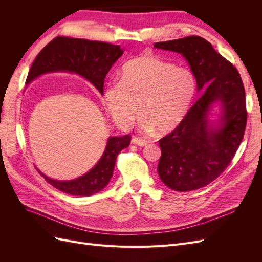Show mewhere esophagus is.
<instances>
[{"label":"esophagus","instance_id":"esophagus-1","mask_svg":"<svg viewBox=\"0 0 262 262\" xmlns=\"http://www.w3.org/2000/svg\"><path fill=\"white\" fill-rule=\"evenodd\" d=\"M132 143L137 144L139 146H145L147 144V141H145L144 139H142V138L134 137V138H132Z\"/></svg>","mask_w":262,"mask_h":262}]
</instances>
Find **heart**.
<instances>
[{
    "instance_id": "obj_1",
    "label": "heart",
    "mask_w": 262,
    "mask_h": 262,
    "mask_svg": "<svg viewBox=\"0 0 262 262\" xmlns=\"http://www.w3.org/2000/svg\"><path fill=\"white\" fill-rule=\"evenodd\" d=\"M194 94L191 71L147 54L125 63L120 81L107 86L105 102L121 128L134 122L140 105L141 129L166 133L184 120Z\"/></svg>"
}]
</instances>
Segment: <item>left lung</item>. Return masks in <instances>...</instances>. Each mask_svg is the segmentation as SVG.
Instances as JSON below:
<instances>
[{
	"mask_svg": "<svg viewBox=\"0 0 262 262\" xmlns=\"http://www.w3.org/2000/svg\"><path fill=\"white\" fill-rule=\"evenodd\" d=\"M154 47L184 55L196 90H204L177 128L160 140L161 180L176 191H191L215 180L242 143L247 123L244 84L237 69L202 37L155 42ZM216 101L222 105V116L220 126L213 129L207 114Z\"/></svg>",
	"mask_w": 262,
	"mask_h": 262,
	"instance_id": "1",
	"label": "left lung"
}]
</instances>
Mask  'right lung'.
I'll use <instances>...</instances> for the list:
<instances>
[{"instance_id": "add662e5", "label": "right lung", "mask_w": 262, "mask_h": 262, "mask_svg": "<svg viewBox=\"0 0 262 262\" xmlns=\"http://www.w3.org/2000/svg\"><path fill=\"white\" fill-rule=\"evenodd\" d=\"M120 46L89 39L58 36L38 53L28 72L26 83L39 75L69 71L90 81L99 93L104 94V82L114 63L121 57ZM131 142V136L112 137L108 139L104 154L94 167L82 177L74 180L59 181L39 173L54 188L72 195L90 196L104 189L113 177L118 154Z\"/></svg>"}]
</instances>
